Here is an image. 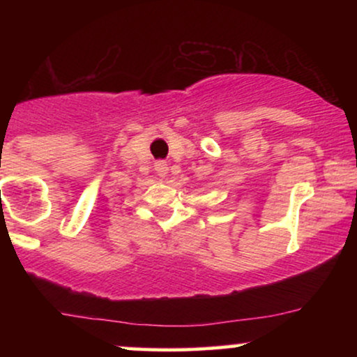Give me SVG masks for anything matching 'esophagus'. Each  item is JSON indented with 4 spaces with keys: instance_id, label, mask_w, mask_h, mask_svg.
Listing matches in <instances>:
<instances>
[{
    "instance_id": "esophagus-1",
    "label": "esophagus",
    "mask_w": 357,
    "mask_h": 357,
    "mask_svg": "<svg viewBox=\"0 0 357 357\" xmlns=\"http://www.w3.org/2000/svg\"><path fill=\"white\" fill-rule=\"evenodd\" d=\"M154 169H155V173H158L159 176H166V174H167V165H166V161H155Z\"/></svg>"
}]
</instances>
